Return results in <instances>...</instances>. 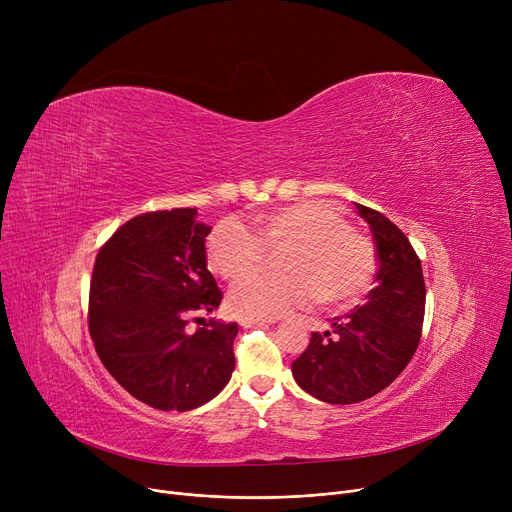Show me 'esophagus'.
Instances as JSON below:
<instances>
[{
    "label": "esophagus",
    "instance_id": "esophagus-1",
    "mask_svg": "<svg viewBox=\"0 0 512 512\" xmlns=\"http://www.w3.org/2000/svg\"><path fill=\"white\" fill-rule=\"evenodd\" d=\"M240 326L251 328V326H272L276 324V319H253V317H240Z\"/></svg>",
    "mask_w": 512,
    "mask_h": 512
}]
</instances>
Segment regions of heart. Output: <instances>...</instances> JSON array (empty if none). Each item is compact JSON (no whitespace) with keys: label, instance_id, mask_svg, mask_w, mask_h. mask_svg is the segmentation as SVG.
Returning <instances> with one entry per match:
<instances>
[{"label":"heart","instance_id":"1","mask_svg":"<svg viewBox=\"0 0 512 512\" xmlns=\"http://www.w3.org/2000/svg\"><path fill=\"white\" fill-rule=\"evenodd\" d=\"M253 228L224 220L207 236L209 267L228 282L254 271L265 250L285 249L279 258L282 277L248 275L230 292V309L240 317L276 319L313 297L326 307H348L373 282V245L328 203L303 201L263 211L253 218Z\"/></svg>","mask_w":512,"mask_h":512}]
</instances>
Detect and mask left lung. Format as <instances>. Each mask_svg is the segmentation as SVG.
Wrapping results in <instances>:
<instances>
[{"instance_id":"left-lung-1","label":"left lung","mask_w":512,"mask_h":512,"mask_svg":"<svg viewBox=\"0 0 512 512\" xmlns=\"http://www.w3.org/2000/svg\"><path fill=\"white\" fill-rule=\"evenodd\" d=\"M369 224L378 274L365 305L332 317L324 334L313 332L292 363V378L307 394L330 405H353L390 386L417 351L425 313L421 261L384 213L357 203Z\"/></svg>"}]
</instances>
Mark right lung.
Returning <instances> with one entry per match:
<instances>
[{"instance_id":"add662e5","label":"right lung","mask_w":512,"mask_h":512,"mask_svg":"<svg viewBox=\"0 0 512 512\" xmlns=\"http://www.w3.org/2000/svg\"><path fill=\"white\" fill-rule=\"evenodd\" d=\"M209 232L193 207L151 211L120 226L95 259V351L126 392L159 411L205 405L234 371L236 324L209 319L195 334L186 332L188 317L222 303L207 270Z\"/></svg>"}]
</instances>
